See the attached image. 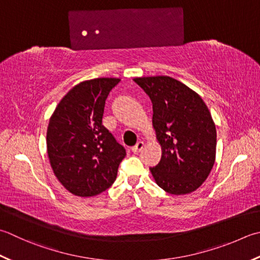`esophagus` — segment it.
I'll return each mask as SVG.
<instances>
[{
	"label": "esophagus",
	"instance_id": "esophagus-1",
	"mask_svg": "<svg viewBox=\"0 0 260 260\" xmlns=\"http://www.w3.org/2000/svg\"><path fill=\"white\" fill-rule=\"evenodd\" d=\"M143 147H144L143 142H137L136 145L132 147V151H133V153L137 154V153H140V152L142 151V149H143Z\"/></svg>",
	"mask_w": 260,
	"mask_h": 260
}]
</instances>
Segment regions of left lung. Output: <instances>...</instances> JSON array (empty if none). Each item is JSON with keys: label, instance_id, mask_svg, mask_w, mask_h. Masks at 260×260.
Masks as SVG:
<instances>
[{"label": "left lung", "instance_id": "8db88e82", "mask_svg": "<svg viewBox=\"0 0 260 260\" xmlns=\"http://www.w3.org/2000/svg\"><path fill=\"white\" fill-rule=\"evenodd\" d=\"M153 106L152 125L161 145L159 164L150 168L157 186L171 195L196 190L215 162L216 128L194 90L170 76L135 78Z\"/></svg>", "mask_w": 260, "mask_h": 260}]
</instances>
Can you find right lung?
Masks as SVG:
<instances>
[{
    "instance_id": "1",
    "label": "right lung",
    "mask_w": 260,
    "mask_h": 260,
    "mask_svg": "<svg viewBox=\"0 0 260 260\" xmlns=\"http://www.w3.org/2000/svg\"><path fill=\"white\" fill-rule=\"evenodd\" d=\"M120 79L98 78L73 86L56 107L47 127L54 175L71 194L90 197L114 184L124 146L103 125L106 99Z\"/></svg>"
}]
</instances>
